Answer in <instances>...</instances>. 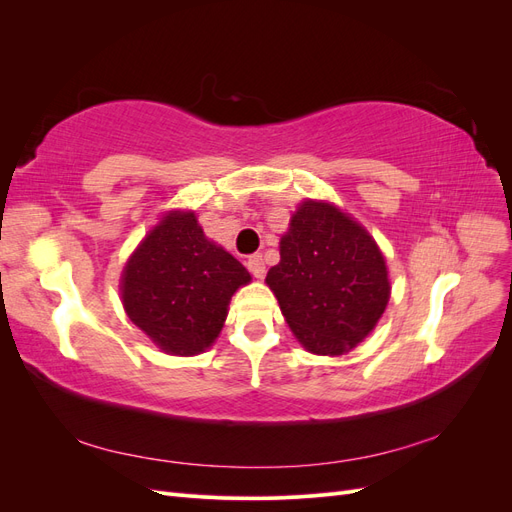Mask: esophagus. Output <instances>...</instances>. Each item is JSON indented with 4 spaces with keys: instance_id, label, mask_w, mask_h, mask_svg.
<instances>
[{
    "instance_id": "obj_1",
    "label": "esophagus",
    "mask_w": 512,
    "mask_h": 512,
    "mask_svg": "<svg viewBox=\"0 0 512 512\" xmlns=\"http://www.w3.org/2000/svg\"><path fill=\"white\" fill-rule=\"evenodd\" d=\"M245 265H247V269H250V273H252L254 277H258V280H260L262 275H265V260H262L260 254H254V256L247 258Z\"/></svg>"
}]
</instances>
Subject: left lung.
<instances>
[{"mask_svg":"<svg viewBox=\"0 0 512 512\" xmlns=\"http://www.w3.org/2000/svg\"><path fill=\"white\" fill-rule=\"evenodd\" d=\"M290 331L301 346L339 356L374 331L391 297L386 262L374 237L348 213L322 200H303L269 269Z\"/></svg>","mask_w":512,"mask_h":512,"instance_id":"1","label":"left lung"}]
</instances>
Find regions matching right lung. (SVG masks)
I'll use <instances>...</instances> for the list:
<instances>
[{"label":"right lung","instance_id":"right-lung-1","mask_svg":"<svg viewBox=\"0 0 512 512\" xmlns=\"http://www.w3.org/2000/svg\"><path fill=\"white\" fill-rule=\"evenodd\" d=\"M252 277L205 237L194 211H168L123 267L128 318L168 354L205 352L220 335L230 297Z\"/></svg>","mask_w":512,"mask_h":512}]
</instances>
